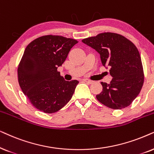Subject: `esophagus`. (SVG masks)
Segmentation results:
<instances>
[{
	"label": "esophagus",
	"instance_id": "1",
	"mask_svg": "<svg viewBox=\"0 0 154 154\" xmlns=\"http://www.w3.org/2000/svg\"><path fill=\"white\" fill-rule=\"evenodd\" d=\"M83 81L85 82H87V84H89V85H91V84H93L94 83L93 81L89 80V79H84Z\"/></svg>",
	"mask_w": 154,
	"mask_h": 154
}]
</instances>
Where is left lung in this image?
Listing matches in <instances>:
<instances>
[{
	"mask_svg": "<svg viewBox=\"0 0 154 154\" xmlns=\"http://www.w3.org/2000/svg\"><path fill=\"white\" fill-rule=\"evenodd\" d=\"M100 54L102 65L110 68V84L101 82L96 95L100 103L112 109L128 107L139 95L144 75L140 54L133 43L116 33L104 32L82 40Z\"/></svg>",
	"mask_w": 154,
	"mask_h": 154,
	"instance_id": "8db88e82",
	"label": "left lung"
}]
</instances>
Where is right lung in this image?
<instances>
[{
	"label": "right lung",
	"mask_w": 154,
	"mask_h": 154,
	"mask_svg": "<svg viewBox=\"0 0 154 154\" xmlns=\"http://www.w3.org/2000/svg\"><path fill=\"white\" fill-rule=\"evenodd\" d=\"M78 42L62 36L46 35L32 41L18 65V82L30 103L46 113L58 111L68 103L77 80L65 81L58 67Z\"/></svg>",
	"instance_id": "right-lung-1"
}]
</instances>
